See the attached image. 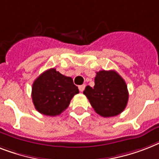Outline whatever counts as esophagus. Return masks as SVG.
<instances>
[{
	"label": "esophagus",
	"mask_w": 159,
	"mask_h": 159,
	"mask_svg": "<svg viewBox=\"0 0 159 159\" xmlns=\"http://www.w3.org/2000/svg\"><path fill=\"white\" fill-rule=\"evenodd\" d=\"M85 87H86V86H85V85H81V86H78V88H79V91H81V92H82V91L85 90Z\"/></svg>",
	"instance_id": "1"
}]
</instances>
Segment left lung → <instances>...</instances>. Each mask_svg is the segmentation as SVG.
<instances>
[{
    "instance_id": "left-lung-1",
    "label": "left lung",
    "mask_w": 159,
    "mask_h": 159,
    "mask_svg": "<svg viewBox=\"0 0 159 159\" xmlns=\"http://www.w3.org/2000/svg\"><path fill=\"white\" fill-rule=\"evenodd\" d=\"M91 106L104 117L118 115L126 108L128 91L126 82L113 70H101L96 73L95 86H87L83 91Z\"/></svg>"
}]
</instances>
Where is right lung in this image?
Here are the masks:
<instances>
[{
    "label": "right lung",
    "instance_id": "right-lung-1",
    "mask_svg": "<svg viewBox=\"0 0 159 159\" xmlns=\"http://www.w3.org/2000/svg\"><path fill=\"white\" fill-rule=\"evenodd\" d=\"M79 93L70 77H66L50 68L35 80L32 88V99L39 113L46 116H56L63 113L71 100Z\"/></svg>",
    "mask_w": 159,
    "mask_h": 159
}]
</instances>
